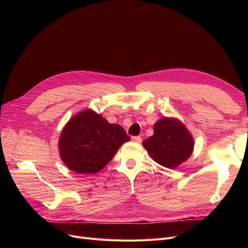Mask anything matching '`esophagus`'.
I'll list each match as a JSON object with an SVG mask.
<instances>
[{
    "mask_svg": "<svg viewBox=\"0 0 248 248\" xmlns=\"http://www.w3.org/2000/svg\"><path fill=\"white\" fill-rule=\"evenodd\" d=\"M131 140L133 141H136V142H140L141 141V138L140 137H131Z\"/></svg>",
    "mask_w": 248,
    "mask_h": 248,
    "instance_id": "1",
    "label": "esophagus"
}]
</instances>
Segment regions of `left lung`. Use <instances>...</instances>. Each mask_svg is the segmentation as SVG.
I'll use <instances>...</instances> for the list:
<instances>
[{"instance_id": "obj_1", "label": "left lung", "mask_w": 248, "mask_h": 248, "mask_svg": "<svg viewBox=\"0 0 248 248\" xmlns=\"http://www.w3.org/2000/svg\"><path fill=\"white\" fill-rule=\"evenodd\" d=\"M152 158L161 166L174 169L190 156L193 139L178 120L162 118L154 125V134L142 141Z\"/></svg>"}]
</instances>
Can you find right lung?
<instances>
[{
	"instance_id": "obj_1",
	"label": "right lung",
	"mask_w": 248,
	"mask_h": 248,
	"mask_svg": "<svg viewBox=\"0 0 248 248\" xmlns=\"http://www.w3.org/2000/svg\"><path fill=\"white\" fill-rule=\"evenodd\" d=\"M127 140L129 137L123 127L109 124L102 116L87 109L67 123L59 150L71 170L91 175L106 167Z\"/></svg>"
}]
</instances>
